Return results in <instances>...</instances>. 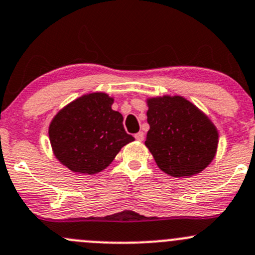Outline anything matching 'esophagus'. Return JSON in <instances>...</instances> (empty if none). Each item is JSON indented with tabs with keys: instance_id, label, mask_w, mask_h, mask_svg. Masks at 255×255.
<instances>
[{
	"instance_id": "1",
	"label": "esophagus",
	"mask_w": 255,
	"mask_h": 255,
	"mask_svg": "<svg viewBox=\"0 0 255 255\" xmlns=\"http://www.w3.org/2000/svg\"><path fill=\"white\" fill-rule=\"evenodd\" d=\"M134 138H135V139H137V140H139V142H142V140L144 139V133H143V132L135 133Z\"/></svg>"
}]
</instances>
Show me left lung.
<instances>
[{"instance_id": "1", "label": "left lung", "mask_w": 255, "mask_h": 255, "mask_svg": "<svg viewBox=\"0 0 255 255\" xmlns=\"http://www.w3.org/2000/svg\"><path fill=\"white\" fill-rule=\"evenodd\" d=\"M145 145L156 165L171 176H191L211 163L218 133L215 126L191 102L180 96L148 101Z\"/></svg>"}]
</instances>
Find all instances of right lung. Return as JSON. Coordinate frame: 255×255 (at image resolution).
Segmentation results:
<instances>
[{
	"mask_svg": "<svg viewBox=\"0 0 255 255\" xmlns=\"http://www.w3.org/2000/svg\"><path fill=\"white\" fill-rule=\"evenodd\" d=\"M112 104L106 94L85 95L55 116L49 138L61 164L76 173L96 174L112 163L123 145L134 140Z\"/></svg>",
	"mask_w": 255,
	"mask_h": 255,
	"instance_id": "right-lung-1",
	"label": "right lung"
}]
</instances>
